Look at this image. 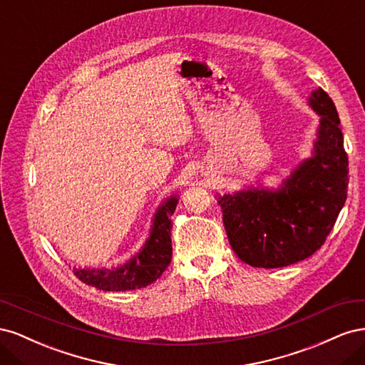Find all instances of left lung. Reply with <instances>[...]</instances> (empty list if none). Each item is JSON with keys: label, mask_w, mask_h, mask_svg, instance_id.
<instances>
[{"label": "left lung", "mask_w": 365, "mask_h": 365, "mask_svg": "<svg viewBox=\"0 0 365 365\" xmlns=\"http://www.w3.org/2000/svg\"><path fill=\"white\" fill-rule=\"evenodd\" d=\"M309 105L319 115L314 155L277 190L254 187L217 196L231 248L254 268H283L312 256L344 207L349 158L335 103L317 88Z\"/></svg>", "instance_id": "left-lung-1"}]
</instances>
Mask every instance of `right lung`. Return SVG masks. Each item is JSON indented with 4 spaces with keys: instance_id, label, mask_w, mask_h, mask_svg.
<instances>
[{
    "instance_id": "1",
    "label": "right lung",
    "mask_w": 365,
    "mask_h": 365,
    "mask_svg": "<svg viewBox=\"0 0 365 365\" xmlns=\"http://www.w3.org/2000/svg\"><path fill=\"white\" fill-rule=\"evenodd\" d=\"M178 197H169L155 215L150 236L137 256L117 268H73L77 279L102 291L140 289L155 282L172 260V220Z\"/></svg>"
}]
</instances>
